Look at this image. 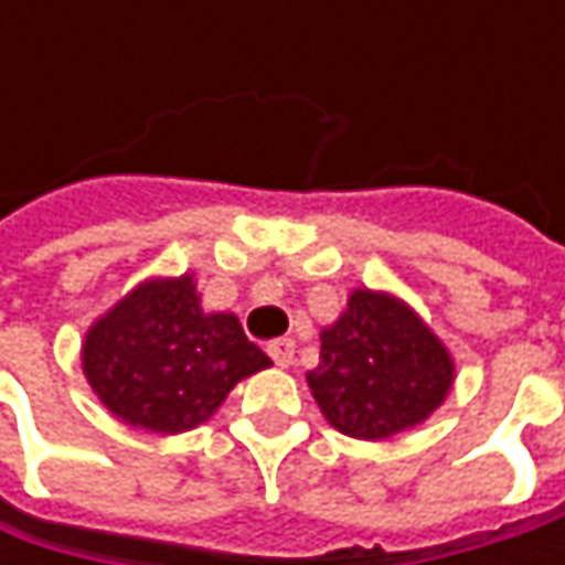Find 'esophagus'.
Returning a JSON list of instances; mask_svg holds the SVG:
<instances>
[{"instance_id":"obj_1","label":"esophagus","mask_w":565,"mask_h":565,"mask_svg":"<svg viewBox=\"0 0 565 565\" xmlns=\"http://www.w3.org/2000/svg\"><path fill=\"white\" fill-rule=\"evenodd\" d=\"M267 355L273 359V364L289 367L295 361V342L292 339H273L270 345H267Z\"/></svg>"}]
</instances>
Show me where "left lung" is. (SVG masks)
<instances>
[{"mask_svg":"<svg viewBox=\"0 0 565 565\" xmlns=\"http://www.w3.org/2000/svg\"><path fill=\"white\" fill-rule=\"evenodd\" d=\"M308 386L337 430L386 440L446 399L452 359L402 301L355 289L345 315L320 333V364Z\"/></svg>","mask_w":565,"mask_h":565,"instance_id":"left-lung-1","label":"left lung"}]
</instances>
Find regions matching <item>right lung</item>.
<instances>
[{"label": "right lung", "instance_id": "obj_1", "mask_svg": "<svg viewBox=\"0 0 565 565\" xmlns=\"http://www.w3.org/2000/svg\"><path fill=\"white\" fill-rule=\"evenodd\" d=\"M84 374L121 422L182 434L204 424L228 390L270 359L235 315H204L194 279H150L90 327Z\"/></svg>", "mask_w": 565, "mask_h": 565}]
</instances>
